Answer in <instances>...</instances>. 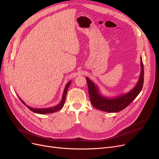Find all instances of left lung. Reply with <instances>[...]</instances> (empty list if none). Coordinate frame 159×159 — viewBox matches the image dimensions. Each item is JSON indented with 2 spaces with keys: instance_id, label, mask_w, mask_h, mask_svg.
<instances>
[{
  "instance_id": "obj_1",
  "label": "left lung",
  "mask_w": 159,
  "mask_h": 159,
  "mask_svg": "<svg viewBox=\"0 0 159 159\" xmlns=\"http://www.w3.org/2000/svg\"><path fill=\"white\" fill-rule=\"evenodd\" d=\"M141 71L138 83L134 88L126 93L114 97H107L100 92L96 84L86 77L92 105L96 109L108 113H116L125 109L135 99L142 89L144 80V69L142 58H140Z\"/></svg>"
}]
</instances>
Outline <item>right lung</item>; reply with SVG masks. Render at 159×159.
Returning a JSON list of instances; mask_svg holds the SVG:
<instances>
[{
    "label": "right lung",
    "instance_id": "right-lung-1",
    "mask_svg": "<svg viewBox=\"0 0 159 159\" xmlns=\"http://www.w3.org/2000/svg\"><path fill=\"white\" fill-rule=\"evenodd\" d=\"M70 83L71 81H69V83H67V84L66 85V87H65L64 90H63V96H62V98L61 100L60 101V102L57 105H55V106H53L51 107H48V108H33V107H31L28 106L25 104V103L23 102L22 99L18 96L19 99L21 100V102L24 104L25 105H26L28 109H30L33 112L35 113H38V114H49V113H55L57 112V111H60L61 109H62V107H63L65 102H66V95H67V90L69 89V87L70 84Z\"/></svg>",
    "mask_w": 159,
    "mask_h": 159
}]
</instances>
